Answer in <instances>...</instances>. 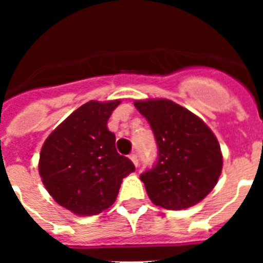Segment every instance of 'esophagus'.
<instances>
[{"instance_id": "obj_1", "label": "esophagus", "mask_w": 263, "mask_h": 263, "mask_svg": "<svg viewBox=\"0 0 263 263\" xmlns=\"http://www.w3.org/2000/svg\"><path fill=\"white\" fill-rule=\"evenodd\" d=\"M130 159H132V162H133L134 163V166L136 167H138V164H139V160H138V155L136 154V153H133V154H130Z\"/></svg>"}]
</instances>
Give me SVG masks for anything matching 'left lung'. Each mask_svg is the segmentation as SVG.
<instances>
[{
    "label": "left lung",
    "instance_id": "obj_1",
    "mask_svg": "<svg viewBox=\"0 0 263 263\" xmlns=\"http://www.w3.org/2000/svg\"><path fill=\"white\" fill-rule=\"evenodd\" d=\"M150 124L158 159L141 174L150 200L166 210H184L203 200L221 174L222 155L212 130L171 100L136 101Z\"/></svg>",
    "mask_w": 263,
    "mask_h": 263
}]
</instances>
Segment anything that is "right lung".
<instances>
[{"label": "right lung", "instance_id": "1", "mask_svg": "<svg viewBox=\"0 0 263 263\" xmlns=\"http://www.w3.org/2000/svg\"><path fill=\"white\" fill-rule=\"evenodd\" d=\"M120 100L89 101L76 109L46 139L39 174L48 194L75 215L92 216L116 201L122 179L136 167L116 150L108 120Z\"/></svg>", "mask_w": 263, "mask_h": 263}]
</instances>
